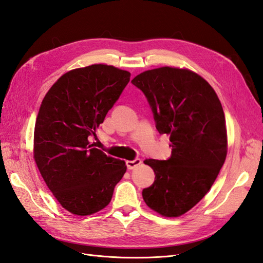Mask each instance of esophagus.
Returning a JSON list of instances; mask_svg holds the SVG:
<instances>
[{
  "label": "esophagus",
  "instance_id": "1",
  "mask_svg": "<svg viewBox=\"0 0 263 263\" xmlns=\"http://www.w3.org/2000/svg\"><path fill=\"white\" fill-rule=\"evenodd\" d=\"M141 162H142V161H141L140 159H136L132 161L129 160V161H126V166L129 170H133V169H136V167H138L141 164Z\"/></svg>",
  "mask_w": 263,
  "mask_h": 263
}]
</instances>
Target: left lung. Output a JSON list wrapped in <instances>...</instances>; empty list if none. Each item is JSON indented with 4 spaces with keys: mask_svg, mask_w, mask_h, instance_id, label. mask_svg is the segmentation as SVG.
<instances>
[{
    "mask_svg": "<svg viewBox=\"0 0 263 263\" xmlns=\"http://www.w3.org/2000/svg\"><path fill=\"white\" fill-rule=\"evenodd\" d=\"M132 83L149 101L161 134H169L171 158L149 159L156 179L142 197L153 211L177 218L211 189L228 152L223 109L213 87L187 69L162 66L140 73Z\"/></svg>",
    "mask_w": 263,
    "mask_h": 263,
    "instance_id": "left-lung-1",
    "label": "left lung"
}]
</instances>
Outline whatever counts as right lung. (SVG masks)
<instances>
[{"mask_svg":"<svg viewBox=\"0 0 263 263\" xmlns=\"http://www.w3.org/2000/svg\"><path fill=\"white\" fill-rule=\"evenodd\" d=\"M131 73L92 64L64 73L45 94L34 127L33 158L46 185L65 210H102L126 171L89 139L129 83Z\"/></svg>","mask_w":263,"mask_h":263,"instance_id":"add662e5","label":"right lung"}]
</instances>
